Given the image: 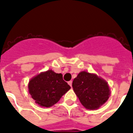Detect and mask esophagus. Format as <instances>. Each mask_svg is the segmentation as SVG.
<instances>
[{"label":"esophagus","mask_w":133,"mask_h":133,"mask_svg":"<svg viewBox=\"0 0 133 133\" xmlns=\"http://www.w3.org/2000/svg\"><path fill=\"white\" fill-rule=\"evenodd\" d=\"M68 84L71 87V85H72V81H70L68 82Z\"/></svg>","instance_id":"34e87169"}]
</instances>
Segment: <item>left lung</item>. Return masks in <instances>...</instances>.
I'll use <instances>...</instances> for the list:
<instances>
[{"mask_svg":"<svg viewBox=\"0 0 133 133\" xmlns=\"http://www.w3.org/2000/svg\"><path fill=\"white\" fill-rule=\"evenodd\" d=\"M73 89L81 103L88 109H97L109 99L107 83L95 74L82 71L72 83Z\"/></svg>","mask_w":133,"mask_h":133,"instance_id":"left-lung-1","label":"left lung"}]
</instances>
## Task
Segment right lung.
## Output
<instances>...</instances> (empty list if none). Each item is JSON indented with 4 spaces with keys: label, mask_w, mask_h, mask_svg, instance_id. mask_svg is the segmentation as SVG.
Masks as SVG:
<instances>
[{
    "label": "right lung",
    "mask_w": 133,
    "mask_h": 133,
    "mask_svg": "<svg viewBox=\"0 0 133 133\" xmlns=\"http://www.w3.org/2000/svg\"><path fill=\"white\" fill-rule=\"evenodd\" d=\"M71 87L63 80L62 74L52 70L40 74L29 83V90L36 103L50 107L58 102Z\"/></svg>",
    "instance_id": "add662e5"
}]
</instances>
